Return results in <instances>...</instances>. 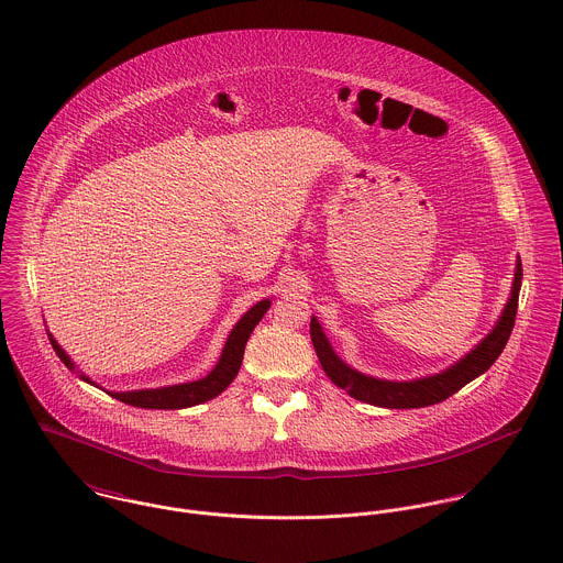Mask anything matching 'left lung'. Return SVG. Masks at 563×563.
Here are the masks:
<instances>
[{"label":"left lung","instance_id":"1","mask_svg":"<svg viewBox=\"0 0 563 563\" xmlns=\"http://www.w3.org/2000/svg\"><path fill=\"white\" fill-rule=\"evenodd\" d=\"M522 286V264L520 257L516 262V273H514V284H511V297L500 314L494 329L483 338L482 342L464 355L460 362H455L451 368L413 379V382H386V379H375L368 375L357 373L349 364H344L331 349L327 335L322 333V327L317 319L310 322V335L312 344L317 349L319 362L327 377L342 390H346L353 399L357 401L379 405V407H390V409H413V407H427L435 402L446 401L453 397L457 390H462L466 384L477 379L483 375L496 357L503 353L514 322H516V310H518V292Z\"/></svg>","mask_w":563,"mask_h":563}]
</instances>
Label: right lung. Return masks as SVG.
<instances>
[{
  "label": "right lung",
  "mask_w": 563,
  "mask_h": 563,
  "mask_svg": "<svg viewBox=\"0 0 563 563\" xmlns=\"http://www.w3.org/2000/svg\"><path fill=\"white\" fill-rule=\"evenodd\" d=\"M271 308V299H264L260 303H255L241 321L236 322V327L232 329L221 360L217 362V366L210 371V375H206L199 382H190V384H177V386H166V388H156V390H132V393H108L110 397H114L117 401L128 402L134 407H145V409H181V407H192L199 402L210 401L214 397H219L239 375L242 364V355H244V344L253 331V327L262 321V317L266 314V310ZM49 335V342L56 351V355L65 362V366H69L71 371L76 368V364L71 362V357L63 351V346ZM84 382L92 384L86 375H80ZM95 386V384H92Z\"/></svg>",
  "instance_id": "1"
}]
</instances>
